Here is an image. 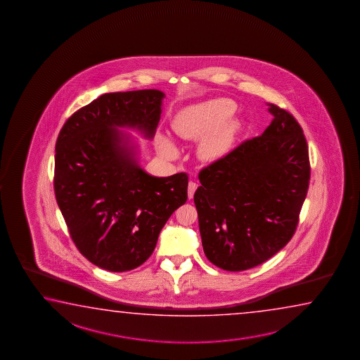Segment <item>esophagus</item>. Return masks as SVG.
I'll return each instance as SVG.
<instances>
[{"label":"esophagus","instance_id":"esophagus-1","mask_svg":"<svg viewBox=\"0 0 360 360\" xmlns=\"http://www.w3.org/2000/svg\"><path fill=\"white\" fill-rule=\"evenodd\" d=\"M196 189H198V184L194 183V181H190L189 186H188V196H189V199L194 196Z\"/></svg>","mask_w":360,"mask_h":360}]
</instances>
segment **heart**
I'll use <instances>...</instances> for the list:
<instances>
[{
	"label": "heart",
	"mask_w": 360,
	"mask_h": 360,
	"mask_svg": "<svg viewBox=\"0 0 360 360\" xmlns=\"http://www.w3.org/2000/svg\"><path fill=\"white\" fill-rule=\"evenodd\" d=\"M236 112V104L219 98L193 105L175 118L172 127L184 140H201L200 153L204 159L215 160L224 156L232 146L236 123L228 120ZM166 155H175L176 148L170 141H161Z\"/></svg>",
	"instance_id": "1"
}]
</instances>
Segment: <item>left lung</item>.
Returning <instances> with one entry per match:
<instances>
[{"instance_id":"obj_1","label":"left lung","mask_w":360,"mask_h":360,"mask_svg":"<svg viewBox=\"0 0 360 360\" xmlns=\"http://www.w3.org/2000/svg\"><path fill=\"white\" fill-rule=\"evenodd\" d=\"M267 105L274 120L261 136L199 172L194 202L202 250L231 272L266 262L291 240L309 190L304 131L290 112Z\"/></svg>"}]
</instances>
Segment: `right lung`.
Segmentation results:
<instances>
[{"label": "right lung", "mask_w": 360, "mask_h": 360, "mask_svg": "<svg viewBox=\"0 0 360 360\" xmlns=\"http://www.w3.org/2000/svg\"><path fill=\"white\" fill-rule=\"evenodd\" d=\"M162 98L156 89L107 93L74 112L56 140L55 198L69 234L89 262L110 272L146 262L171 214L188 200L186 172L147 175L115 128L153 137Z\"/></svg>", "instance_id": "obj_1"}]
</instances>
